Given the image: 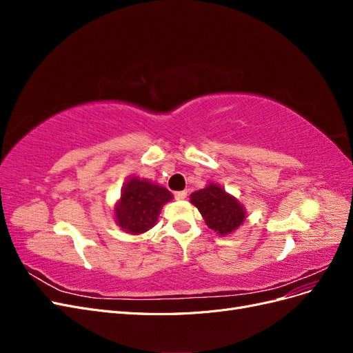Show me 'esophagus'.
I'll return each instance as SVG.
<instances>
[{"mask_svg": "<svg viewBox=\"0 0 353 353\" xmlns=\"http://www.w3.org/2000/svg\"><path fill=\"white\" fill-rule=\"evenodd\" d=\"M187 194H188V193L184 190V191H176V193H175L174 196H175L176 200H184V199L187 197Z\"/></svg>", "mask_w": 353, "mask_h": 353, "instance_id": "obj_1", "label": "esophagus"}]
</instances>
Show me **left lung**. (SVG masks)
Listing matches in <instances>:
<instances>
[{"label": "left lung", "instance_id": "8db88e82", "mask_svg": "<svg viewBox=\"0 0 353 353\" xmlns=\"http://www.w3.org/2000/svg\"><path fill=\"white\" fill-rule=\"evenodd\" d=\"M190 197L205 218L206 225L219 236H227L237 230L245 218L244 208L216 184H209Z\"/></svg>", "mask_w": 353, "mask_h": 353}]
</instances>
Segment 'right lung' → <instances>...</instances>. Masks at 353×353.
Segmentation results:
<instances>
[{"label":"right lung","instance_id":"obj_1","mask_svg":"<svg viewBox=\"0 0 353 353\" xmlns=\"http://www.w3.org/2000/svg\"><path fill=\"white\" fill-rule=\"evenodd\" d=\"M172 199L163 187L150 181L132 178L122 190V196L114 209L116 222L131 234H141L154 227L160 209Z\"/></svg>","mask_w":353,"mask_h":353}]
</instances>
